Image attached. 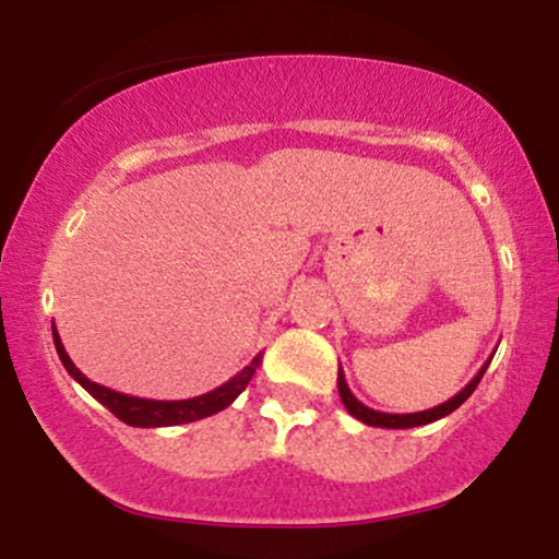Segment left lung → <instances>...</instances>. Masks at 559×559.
I'll return each mask as SVG.
<instances>
[{
	"instance_id": "8db88e82",
	"label": "left lung",
	"mask_w": 559,
	"mask_h": 559,
	"mask_svg": "<svg viewBox=\"0 0 559 559\" xmlns=\"http://www.w3.org/2000/svg\"><path fill=\"white\" fill-rule=\"evenodd\" d=\"M489 362H491V357L484 362V368H480L478 373L473 376V381L467 383V386H465L463 391H457V394H454L452 400L436 404V407H431V409H423V413H404V415H396V413H378V409H370L368 404H362L360 400H357L355 394H352L349 386H346V378H344L342 365H338V378H336V383H338V396H342L346 413H349L352 418H357L360 423H365V426H376V428H415V426H426V423L441 420V418H447L449 413H454V409H457L460 404H463V402L467 400V396H471L473 391H476L480 376L486 373V368H489Z\"/></svg>"
}]
</instances>
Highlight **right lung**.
<instances>
[{"instance_id":"1","label":"right lung","mask_w":559,"mask_h":559,"mask_svg":"<svg viewBox=\"0 0 559 559\" xmlns=\"http://www.w3.org/2000/svg\"><path fill=\"white\" fill-rule=\"evenodd\" d=\"M52 336H55L57 355H60V360H62V365H66L68 373L73 376L75 381H79L81 386L86 389L96 402L105 404V407L110 409L115 418L128 423V426H136V428L181 426V423H194V420L210 418V415L221 413V409H226L228 404L234 402L243 389H247V383L252 381L254 370H258L260 362H262L260 360L262 352H260V355L254 357V360L249 362L247 368L239 370V373L230 378V381L223 383V386L207 391V394L191 396V400H173V402L144 400V396L120 394V391L107 389V386H102V383L88 381V378L83 376L79 368H75V362L68 357L66 346H62L60 333H57V329H55V320H52Z\"/></svg>"}]
</instances>
